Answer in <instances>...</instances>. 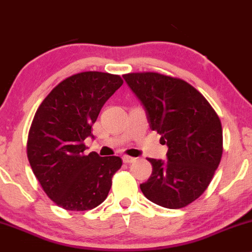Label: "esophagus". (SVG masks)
<instances>
[{
  "label": "esophagus",
  "mask_w": 252,
  "mask_h": 252,
  "mask_svg": "<svg viewBox=\"0 0 252 252\" xmlns=\"http://www.w3.org/2000/svg\"><path fill=\"white\" fill-rule=\"evenodd\" d=\"M122 160H123V162H124V163H131V162H134L135 158H131V156L124 155L123 158H122Z\"/></svg>",
  "instance_id": "esophagus-1"
}]
</instances>
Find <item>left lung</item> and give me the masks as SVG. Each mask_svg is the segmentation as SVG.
Wrapping results in <instances>:
<instances>
[{
	"mask_svg": "<svg viewBox=\"0 0 252 252\" xmlns=\"http://www.w3.org/2000/svg\"><path fill=\"white\" fill-rule=\"evenodd\" d=\"M123 79L143 106L150 129L168 147L166 160L148 158L153 172L141 190L158 206H187L205 192L220 162L218 115L185 80L154 72L128 73Z\"/></svg>",
	"mask_w": 252,
	"mask_h": 252,
	"instance_id": "left-lung-1",
	"label": "left lung"
}]
</instances>
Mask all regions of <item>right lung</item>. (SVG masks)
Here are the masks:
<instances>
[{"label":"right lung","instance_id":"add662e5","mask_svg":"<svg viewBox=\"0 0 252 252\" xmlns=\"http://www.w3.org/2000/svg\"><path fill=\"white\" fill-rule=\"evenodd\" d=\"M120 76L89 71L63 80L36 110L27 155L34 175L51 200L68 211H86L105 200L118 156L86 155L85 138L106 100L122 86Z\"/></svg>","mask_w":252,"mask_h":252}]
</instances>
